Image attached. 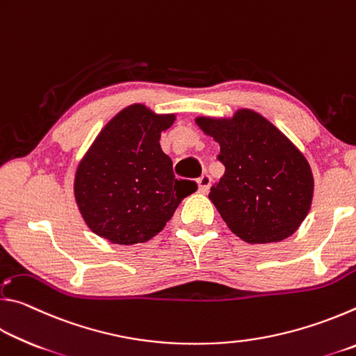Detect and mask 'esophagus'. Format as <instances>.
I'll return each instance as SVG.
<instances>
[{
  "instance_id": "1",
  "label": "esophagus",
  "mask_w": 356,
  "mask_h": 356,
  "mask_svg": "<svg viewBox=\"0 0 356 356\" xmlns=\"http://www.w3.org/2000/svg\"><path fill=\"white\" fill-rule=\"evenodd\" d=\"M210 185H212V179H210L209 174H204L200 179H197V191L202 193V195H206L210 190Z\"/></svg>"
}]
</instances>
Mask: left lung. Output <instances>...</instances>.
Wrapping results in <instances>:
<instances>
[{
    "label": "left lung",
    "mask_w": 356,
    "mask_h": 356,
    "mask_svg": "<svg viewBox=\"0 0 356 356\" xmlns=\"http://www.w3.org/2000/svg\"><path fill=\"white\" fill-rule=\"evenodd\" d=\"M220 144L226 171L209 200L227 227L248 243L281 242L308 215L314 179L305 155L261 114L238 110L232 118H197Z\"/></svg>",
    "instance_id": "obj_1"
}]
</instances>
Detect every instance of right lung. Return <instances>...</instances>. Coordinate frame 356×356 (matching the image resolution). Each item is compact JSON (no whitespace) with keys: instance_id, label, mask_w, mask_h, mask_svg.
Here are the masks:
<instances>
[{"instance_id":"add662e5","label":"right lung","mask_w":356,"mask_h":356,"mask_svg":"<svg viewBox=\"0 0 356 356\" xmlns=\"http://www.w3.org/2000/svg\"><path fill=\"white\" fill-rule=\"evenodd\" d=\"M174 114L130 105L108 122L78 165L75 201L88 227L118 245L147 242L165 227L184 197L197 190L176 179L160 147Z\"/></svg>"}]
</instances>
